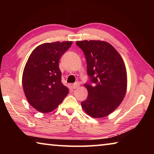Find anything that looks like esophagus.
Returning a JSON list of instances; mask_svg holds the SVG:
<instances>
[{"mask_svg":"<svg viewBox=\"0 0 154 154\" xmlns=\"http://www.w3.org/2000/svg\"><path fill=\"white\" fill-rule=\"evenodd\" d=\"M79 82H77V83H74L73 85H72V89H77V88H78L79 87Z\"/></svg>","mask_w":154,"mask_h":154,"instance_id":"1","label":"esophagus"}]
</instances>
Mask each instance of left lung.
I'll return each mask as SVG.
<instances>
[{
    "label": "left lung",
    "mask_w": 154,
    "mask_h": 154,
    "mask_svg": "<svg viewBox=\"0 0 154 154\" xmlns=\"http://www.w3.org/2000/svg\"><path fill=\"white\" fill-rule=\"evenodd\" d=\"M87 62V72L94 85L85 84L88 98L82 107L94 118L107 116L124 100L127 90V72L120 54L103 41H79Z\"/></svg>",
    "instance_id": "left-lung-1"
}]
</instances>
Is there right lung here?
Returning <instances> with one entry per match:
<instances>
[{"instance_id": "add662e5", "label": "right lung", "mask_w": 154, "mask_h": 154, "mask_svg": "<svg viewBox=\"0 0 154 154\" xmlns=\"http://www.w3.org/2000/svg\"><path fill=\"white\" fill-rule=\"evenodd\" d=\"M72 41L45 43L34 49L26 63L22 85L30 105L40 113L58 107L69 94L61 82L59 60Z\"/></svg>"}]
</instances>
